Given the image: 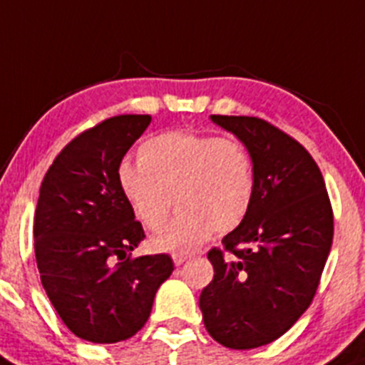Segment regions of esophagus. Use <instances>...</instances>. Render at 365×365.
I'll return each instance as SVG.
<instances>
[{"label":"esophagus","instance_id":"1","mask_svg":"<svg viewBox=\"0 0 365 365\" xmlns=\"http://www.w3.org/2000/svg\"><path fill=\"white\" fill-rule=\"evenodd\" d=\"M190 255L189 254H180V252H176V254H173V261H175L176 267H180V264L185 263L187 259H189Z\"/></svg>","mask_w":365,"mask_h":365}]
</instances>
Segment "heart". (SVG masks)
<instances>
[{
  "instance_id": "1",
  "label": "heart",
  "mask_w": 365,
  "mask_h": 365,
  "mask_svg": "<svg viewBox=\"0 0 365 365\" xmlns=\"http://www.w3.org/2000/svg\"><path fill=\"white\" fill-rule=\"evenodd\" d=\"M138 165L118 169V187L142 227H165L173 202L178 216L160 236L155 250H190L210 234H229L248 216L255 194L250 153L234 138L167 131L142 142Z\"/></svg>"
}]
</instances>
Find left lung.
Returning a JSON list of instances; mask_svg holds the SVG:
<instances>
[{"instance_id":"obj_1","label":"left lung","mask_w":365,"mask_h":365,"mask_svg":"<svg viewBox=\"0 0 365 365\" xmlns=\"http://www.w3.org/2000/svg\"><path fill=\"white\" fill-rule=\"evenodd\" d=\"M212 120L247 145L255 194L243 223L207 254L214 277L200 309L216 342L254 349L284 335L312 304L331 248L333 209L321 169L294 136L259 117Z\"/></svg>"}]
</instances>
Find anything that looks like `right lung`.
<instances>
[{
	"label": "right lung",
	"instance_id": "add662e5",
	"mask_svg": "<svg viewBox=\"0 0 365 365\" xmlns=\"http://www.w3.org/2000/svg\"><path fill=\"white\" fill-rule=\"evenodd\" d=\"M149 124L151 115L98 122L64 145L41 183L34 217L41 282L64 326L88 342L131 339L175 270L167 254L133 257L145 232L118 187L122 158Z\"/></svg>",
	"mask_w": 365,
	"mask_h": 365
}]
</instances>
